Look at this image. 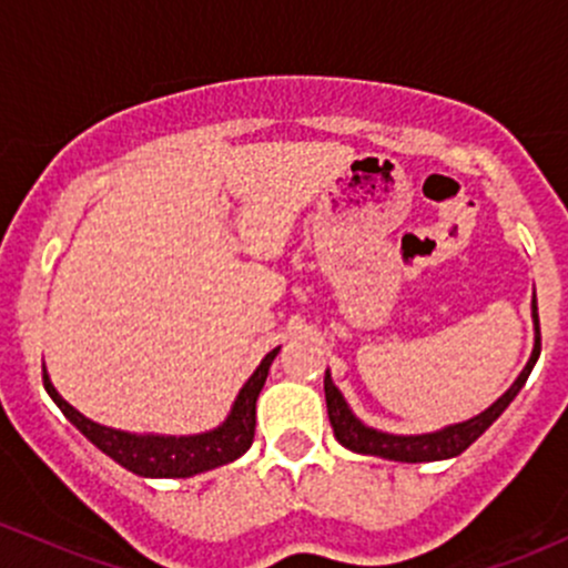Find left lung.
Here are the masks:
<instances>
[{"instance_id": "obj_1", "label": "left lung", "mask_w": 568, "mask_h": 568, "mask_svg": "<svg viewBox=\"0 0 568 568\" xmlns=\"http://www.w3.org/2000/svg\"><path fill=\"white\" fill-rule=\"evenodd\" d=\"M534 324H536V343L534 354H530L528 364L520 375H517L515 384L509 386L487 410H481L479 416L468 422H459V425H449L444 429H435V433L425 435H392L381 433V429H373L362 425L354 414H351L348 403L343 399L337 386L332 384V375L326 369L324 378V392H326V410H329V422L334 429V438L351 452H359V455H373L394 459V463H435V459H449L463 455L476 438H479L485 429L509 408L511 399L517 397V392L523 389L525 381H528L530 369H534L536 359L541 354V334H539V313H536V296H534Z\"/></svg>"}]
</instances>
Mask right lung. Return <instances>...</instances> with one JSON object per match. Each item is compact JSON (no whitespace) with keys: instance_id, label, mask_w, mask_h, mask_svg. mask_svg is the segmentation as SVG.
Returning <instances> with one entry per match:
<instances>
[{"instance_id":"add662e5","label":"right lung","mask_w":568,"mask_h":568,"mask_svg":"<svg viewBox=\"0 0 568 568\" xmlns=\"http://www.w3.org/2000/svg\"><path fill=\"white\" fill-rule=\"evenodd\" d=\"M280 348L268 351L264 362L255 367L247 384L239 392L234 408H231L229 419L220 427L209 429L201 435H135L124 433V429L103 427L98 422L87 419L79 414L62 394L53 389L51 378H48L43 367V386L51 394L53 403L59 405L64 416L73 422L75 427L98 446L103 455L116 459L122 468L133 470L139 476H152V479H184V476L204 474V470L217 468V465L234 463L250 449L255 435V399L266 384L268 367H272L274 356Z\"/></svg>"}]
</instances>
